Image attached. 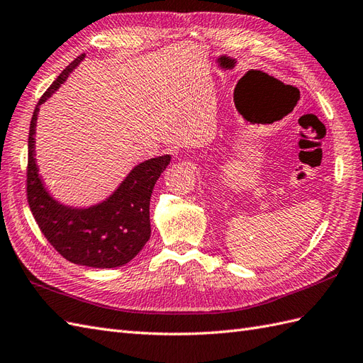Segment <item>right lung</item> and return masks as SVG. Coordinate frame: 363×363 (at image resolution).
I'll use <instances>...</instances> for the list:
<instances>
[{
    "label": "right lung",
    "instance_id": "right-lung-1",
    "mask_svg": "<svg viewBox=\"0 0 363 363\" xmlns=\"http://www.w3.org/2000/svg\"><path fill=\"white\" fill-rule=\"evenodd\" d=\"M86 55L70 62L36 104L29 130L27 201L45 239L67 261L93 268L125 265L150 238V196L170 155L136 165L108 199L89 208L58 203L43 187L35 162V127L43 102L57 90Z\"/></svg>",
    "mask_w": 363,
    "mask_h": 363
}]
</instances>
